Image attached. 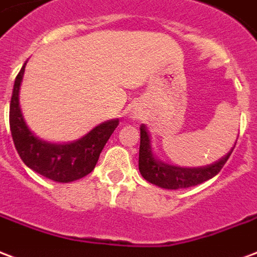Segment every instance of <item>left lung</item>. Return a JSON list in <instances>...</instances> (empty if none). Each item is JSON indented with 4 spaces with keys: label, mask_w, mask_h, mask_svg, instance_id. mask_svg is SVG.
I'll return each mask as SVG.
<instances>
[{
    "label": "left lung",
    "mask_w": 257,
    "mask_h": 257,
    "mask_svg": "<svg viewBox=\"0 0 257 257\" xmlns=\"http://www.w3.org/2000/svg\"><path fill=\"white\" fill-rule=\"evenodd\" d=\"M141 128V145H140V172L145 180L161 187L165 190H180V188H190V187L198 186L200 183H204L209 179H213L218 172L222 169L227 158L230 157L231 152L234 148H231L223 157H221L215 163L204 167H180L173 165L163 158L158 157V154L154 153L152 146V137L148 130V127L142 124ZM236 146V145H234Z\"/></svg>",
    "instance_id": "obj_1"
}]
</instances>
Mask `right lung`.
<instances>
[{"label": "right lung", "mask_w": 257, "mask_h": 257, "mask_svg": "<svg viewBox=\"0 0 257 257\" xmlns=\"http://www.w3.org/2000/svg\"><path fill=\"white\" fill-rule=\"evenodd\" d=\"M26 65L17 74L12 93L9 123L15 146L23 163L43 177L57 183H71L89 175L96 167L101 150L119 124V119L103 121L71 142H50L31 130L20 107V86Z\"/></svg>", "instance_id": "obj_1"}]
</instances>
